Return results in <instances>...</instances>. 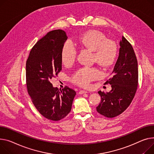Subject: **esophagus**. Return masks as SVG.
<instances>
[{
    "instance_id": "obj_1",
    "label": "esophagus",
    "mask_w": 154,
    "mask_h": 154,
    "mask_svg": "<svg viewBox=\"0 0 154 154\" xmlns=\"http://www.w3.org/2000/svg\"><path fill=\"white\" fill-rule=\"evenodd\" d=\"M87 93H88V91L85 90H80L79 92V94H87Z\"/></svg>"
}]
</instances>
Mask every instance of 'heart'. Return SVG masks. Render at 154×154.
I'll return each mask as SVG.
<instances>
[{"mask_svg":"<svg viewBox=\"0 0 154 154\" xmlns=\"http://www.w3.org/2000/svg\"><path fill=\"white\" fill-rule=\"evenodd\" d=\"M77 43L82 48L94 51V59L100 65L108 67L112 65L116 60L118 49L116 43L107 40L106 37L96 30L87 32L80 36H76ZM78 53L75 43L68 39L61 49L60 57L65 65L74 63ZM101 76L100 70L96 67H84L76 70L71 76V80L77 85L86 87L91 82Z\"/></svg>","mask_w":154,"mask_h":154,"instance_id":"1","label":"heart"}]
</instances>
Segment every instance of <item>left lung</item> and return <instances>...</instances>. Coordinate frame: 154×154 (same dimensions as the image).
<instances>
[{"label":"left lung","mask_w":154,"mask_h":154,"mask_svg":"<svg viewBox=\"0 0 154 154\" xmlns=\"http://www.w3.org/2000/svg\"><path fill=\"white\" fill-rule=\"evenodd\" d=\"M119 53L111 77L104 84L111 85L106 94L99 91L101 101L97 107L100 115L116 117L124 112L134 98L138 85V66L134 51L124 37L119 43Z\"/></svg>","instance_id":"obj_1"}]
</instances>
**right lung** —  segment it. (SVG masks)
I'll return each instance as SVG.
<instances>
[{"mask_svg":"<svg viewBox=\"0 0 154 154\" xmlns=\"http://www.w3.org/2000/svg\"><path fill=\"white\" fill-rule=\"evenodd\" d=\"M67 39L62 29L48 32L32 48L26 63L27 90L33 105L45 118L56 121L69 113L76 95L67 86L59 90L50 82L62 70L61 49Z\"/></svg>","mask_w":154,"mask_h":154,"instance_id":"right-lung-1","label":"right lung"}]
</instances>
